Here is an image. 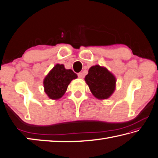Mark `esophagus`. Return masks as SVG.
I'll use <instances>...</instances> for the list:
<instances>
[{"label":"esophagus","mask_w":158,"mask_h":158,"mask_svg":"<svg viewBox=\"0 0 158 158\" xmlns=\"http://www.w3.org/2000/svg\"><path fill=\"white\" fill-rule=\"evenodd\" d=\"M77 76H78V77H80V78H83L84 77V74L82 73H77Z\"/></svg>","instance_id":"obj_1"}]
</instances>
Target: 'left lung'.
<instances>
[{
	"label": "left lung",
	"instance_id": "obj_1",
	"mask_svg": "<svg viewBox=\"0 0 158 158\" xmlns=\"http://www.w3.org/2000/svg\"><path fill=\"white\" fill-rule=\"evenodd\" d=\"M85 80L93 95L99 99H108L115 90V77L104 67L92 66Z\"/></svg>",
	"mask_w": 158,
	"mask_h": 158
}]
</instances>
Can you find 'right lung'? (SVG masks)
Here are the masks:
<instances>
[{"label": "right lung", "instance_id": "add662e5", "mask_svg": "<svg viewBox=\"0 0 158 158\" xmlns=\"http://www.w3.org/2000/svg\"><path fill=\"white\" fill-rule=\"evenodd\" d=\"M77 77L71 69H66L63 64H56L44 79L45 92L51 99H58L66 92L72 80Z\"/></svg>", "mask_w": 158, "mask_h": 158}]
</instances>
